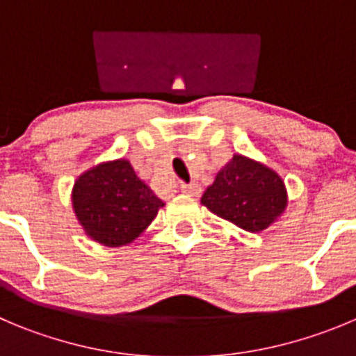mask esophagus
<instances>
[{
  "instance_id": "34e87169",
  "label": "esophagus",
  "mask_w": 356,
  "mask_h": 356,
  "mask_svg": "<svg viewBox=\"0 0 356 356\" xmlns=\"http://www.w3.org/2000/svg\"><path fill=\"white\" fill-rule=\"evenodd\" d=\"M181 191L184 195H188V197H198V195L202 193V188L200 184H197V182H189V184L181 186Z\"/></svg>"
}]
</instances>
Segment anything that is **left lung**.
<instances>
[{
    "mask_svg": "<svg viewBox=\"0 0 356 356\" xmlns=\"http://www.w3.org/2000/svg\"><path fill=\"white\" fill-rule=\"evenodd\" d=\"M200 202L235 227L260 234L284 214L288 191L274 168L244 154H234L216 174Z\"/></svg>",
    "mask_w": 356,
    "mask_h": 356,
    "instance_id": "obj_1",
    "label": "left lung"
}]
</instances>
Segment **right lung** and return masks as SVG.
<instances>
[{"label": "right lung", "mask_w": 356, "mask_h": 356, "mask_svg": "<svg viewBox=\"0 0 356 356\" xmlns=\"http://www.w3.org/2000/svg\"><path fill=\"white\" fill-rule=\"evenodd\" d=\"M165 205L124 158L103 161L75 179L72 209L91 241L107 248L131 244Z\"/></svg>", "instance_id": "right-lung-1"}]
</instances>
